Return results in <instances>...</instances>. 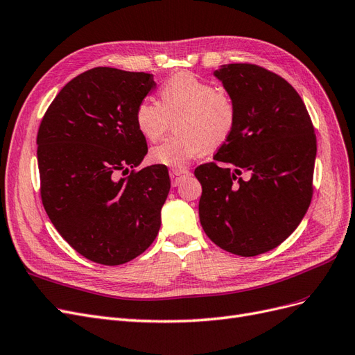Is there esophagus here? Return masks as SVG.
<instances>
[{"label":"esophagus","mask_w":355,"mask_h":355,"mask_svg":"<svg viewBox=\"0 0 355 355\" xmlns=\"http://www.w3.org/2000/svg\"><path fill=\"white\" fill-rule=\"evenodd\" d=\"M190 173H189V169H182V168H175V169H171V173H169V175H171V180H173V184L174 186H177V184H180V181L184 178V177H187Z\"/></svg>","instance_id":"esophagus-1"}]
</instances>
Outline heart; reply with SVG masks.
Masks as SVG:
<instances>
[{"instance_id":"b5f03b06","label":"heart","mask_w":355,"mask_h":355,"mask_svg":"<svg viewBox=\"0 0 355 355\" xmlns=\"http://www.w3.org/2000/svg\"><path fill=\"white\" fill-rule=\"evenodd\" d=\"M161 103L144 98L135 110L137 128L147 140L156 141L177 119L174 137L155 146V164L181 168L208 148L221 146L232 135L237 109L230 94L190 72L171 76L159 89Z\"/></svg>"}]
</instances>
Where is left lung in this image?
<instances>
[{"mask_svg": "<svg viewBox=\"0 0 355 355\" xmlns=\"http://www.w3.org/2000/svg\"><path fill=\"white\" fill-rule=\"evenodd\" d=\"M237 109L234 130L194 169L202 184L199 218L215 245L240 257L279 246L300 225L313 198L317 143L313 123L295 88L249 63L214 72ZM250 173V180L239 178Z\"/></svg>", "mask_w": 355, "mask_h": 355, "instance_id": "1", "label": "left lung"}]
</instances>
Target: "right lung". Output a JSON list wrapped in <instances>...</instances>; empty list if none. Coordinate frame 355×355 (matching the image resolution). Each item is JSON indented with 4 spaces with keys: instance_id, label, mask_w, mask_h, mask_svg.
Instances as JSON below:
<instances>
[{
    "instance_id": "1",
    "label": "right lung",
    "mask_w": 355,
    "mask_h": 355,
    "mask_svg": "<svg viewBox=\"0 0 355 355\" xmlns=\"http://www.w3.org/2000/svg\"><path fill=\"white\" fill-rule=\"evenodd\" d=\"M155 87L150 73L94 67L60 89L40 125L44 209L66 242L97 264L134 259L161 228L168 168L123 177L147 155L135 110Z\"/></svg>"
}]
</instances>
